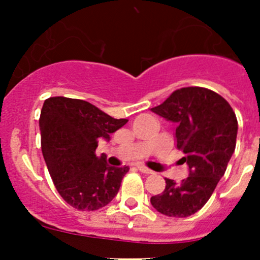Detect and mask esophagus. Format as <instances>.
<instances>
[{
	"mask_svg": "<svg viewBox=\"0 0 260 260\" xmlns=\"http://www.w3.org/2000/svg\"><path fill=\"white\" fill-rule=\"evenodd\" d=\"M137 169L140 170L141 172H143V174H147V175L153 174V171H152V170L147 169V167H146V166H143V165H137Z\"/></svg>",
	"mask_w": 260,
	"mask_h": 260,
	"instance_id": "34e87169",
	"label": "esophagus"
}]
</instances>
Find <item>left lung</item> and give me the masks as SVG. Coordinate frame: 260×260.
I'll use <instances>...</instances> for the list:
<instances>
[{
  "label": "left lung",
  "mask_w": 260,
  "mask_h": 260,
  "mask_svg": "<svg viewBox=\"0 0 260 260\" xmlns=\"http://www.w3.org/2000/svg\"><path fill=\"white\" fill-rule=\"evenodd\" d=\"M151 111L176 124V147L188 166L181 182L165 179L164 192L151 204L166 216H190L208 203L226 171L237 145V115L221 95L200 86L175 90Z\"/></svg>",
  "instance_id": "1"
}]
</instances>
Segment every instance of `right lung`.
I'll use <instances>...</instances> for the list:
<instances>
[{"mask_svg":"<svg viewBox=\"0 0 260 260\" xmlns=\"http://www.w3.org/2000/svg\"><path fill=\"white\" fill-rule=\"evenodd\" d=\"M128 119H115L81 99L52 96L41 109V149L57 192L78 210H98L115 198L128 166L112 167L96 156L99 140Z\"/></svg>","mask_w":260,"mask_h":260,"instance_id":"obj_1","label":"right lung"}]
</instances>
